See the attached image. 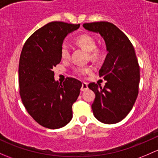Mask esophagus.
Segmentation results:
<instances>
[{
	"label": "esophagus",
	"instance_id": "34e87169",
	"mask_svg": "<svg viewBox=\"0 0 158 158\" xmlns=\"http://www.w3.org/2000/svg\"><path fill=\"white\" fill-rule=\"evenodd\" d=\"M87 88H88V86H87V83H82V87H81V91H85L86 90H87Z\"/></svg>",
	"mask_w": 158,
	"mask_h": 158
}]
</instances>
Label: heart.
<instances>
[{
    "mask_svg": "<svg viewBox=\"0 0 158 158\" xmlns=\"http://www.w3.org/2000/svg\"><path fill=\"white\" fill-rule=\"evenodd\" d=\"M76 43L85 51L90 53V58L94 60L99 59L103 55V49L97 47L95 37L90 34H82L76 39ZM71 55L70 48L68 44L63 43L61 47V56L63 59H68ZM92 71L90 66H75L73 68V72L79 76H84Z\"/></svg>",
    "mask_w": 158,
    "mask_h": 158,
    "instance_id": "obj_1",
    "label": "heart"
}]
</instances>
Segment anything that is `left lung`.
<instances>
[{"label": "left lung", "mask_w": 158, "mask_h": 158, "mask_svg": "<svg viewBox=\"0 0 158 158\" xmlns=\"http://www.w3.org/2000/svg\"><path fill=\"white\" fill-rule=\"evenodd\" d=\"M83 27L100 33L108 51L99 71L100 77L106 81L105 86L88 85L96 95L93 113L101 123L115 124L129 113L139 94L140 68L135 52L126 34L111 23H87Z\"/></svg>", "instance_id": "obj_1"}]
</instances>
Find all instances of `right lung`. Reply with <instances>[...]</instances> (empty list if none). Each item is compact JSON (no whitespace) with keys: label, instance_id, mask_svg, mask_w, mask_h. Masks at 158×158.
<instances>
[{"label":"right lung","instance_id":"add662e5","mask_svg":"<svg viewBox=\"0 0 158 158\" xmlns=\"http://www.w3.org/2000/svg\"><path fill=\"white\" fill-rule=\"evenodd\" d=\"M79 27L58 21L48 23L34 32L23 47L18 71L19 95L29 114L43 127H64L72 118V105L82 84L73 77L58 83L52 69L61 60L64 39Z\"/></svg>","mask_w":158,"mask_h":158}]
</instances>
